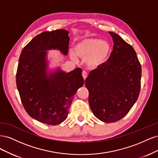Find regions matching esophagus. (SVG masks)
Returning a JSON list of instances; mask_svg holds the SVG:
<instances>
[{
    "mask_svg": "<svg viewBox=\"0 0 158 158\" xmlns=\"http://www.w3.org/2000/svg\"><path fill=\"white\" fill-rule=\"evenodd\" d=\"M82 77H83V78L85 80V78H87V76H88V74H87V73L85 71H84V70H83L82 71Z\"/></svg>",
    "mask_w": 158,
    "mask_h": 158,
    "instance_id": "obj_1",
    "label": "esophagus"
}]
</instances>
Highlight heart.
I'll return each instance as SVG.
<instances>
[{"mask_svg":"<svg viewBox=\"0 0 158 158\" xmlns=\"http://www.w3.org/2000/svg\"><path fill=\"white\" fill-rule=\"evenodd\" d=\"M75 52L80 58L85 59V65L90 69L99 68L106 63L111 52V46L106 41H102L97 38H89L79 42L75 47ZM70 56L76 59L74 52H70Z\"/></svg>","mask_w":158,"mask_h":158,"instance_id":"obj_1","label":"heart"}]
</instances>
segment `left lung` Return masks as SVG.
Here are the masks:
<instances>
[{
	"label": "left lung",
	"instance_id": "1",
	"mask_svg": "<svg viewBox=\"0 0 158 158\" xmlns=\"http://www.w3.org/2000/svg\"><path fill=\"white\" fill-rule=\"evenodd\" d=\"M114 43L109 59L85 80L94 115L106 123L123 118L135 103L141 87L142 68L133 47L109 31Z\"/></svg>",
	"mask_w": 158,
	"mask_h": 158
}]
</instances>
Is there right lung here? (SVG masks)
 I'll return each mask as SVG.
<instances>
[{"label":"right lung","instance_id":"obj_1","mask_svg":"<svg viewBox=\"0 0 158 158\" xmlns=\"http://www.w3.org/2000/svg\"><path fill=\"white\" fill-rule=\"evenodd\" d=\"M69 31L56 30L36 35L23 47L19 58L16 85L26 111L35 120L56 125L67 118L74 95L84 85L82 69L47 76L45 51L58 49L68 54Z\"/></svg>","mask_w":158,"mask_h":158}]
</instances>
